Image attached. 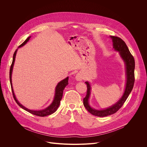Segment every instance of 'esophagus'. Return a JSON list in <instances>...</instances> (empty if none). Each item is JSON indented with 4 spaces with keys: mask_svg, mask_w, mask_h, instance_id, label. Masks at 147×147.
Returning a JSON list of instances; mask_svg holds the SVG:
<instances>
[{
    "mask_svg": "<svg viewBox=\"0 0 147 147\" xmlns=\"http://www.w3.org/2000/svg\"><path fill=\"white\" fill-rule=\"evenodd\" d=\"M83 75L81 73H78L76 76V80L77 81H82V80L83 79Z\"/></svg>",
    "mask_w": 147,
    "mask_h": 147,
    "instance_id": "esophagus-1",
    "label": "esophagus"
}]
</instances>
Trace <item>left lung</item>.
Listing matches in <instances>:
<instances>
[{
  "mask_svg": "<svg viewBox=\"0 0 147 147\" xmlns=\"http://www.w3.org/2000/svg\"><path fill=\"white\" fill-rule=\"evenodd\" d=\"M113 41V48L115 51L119 52L120 57L125 64L126 71V85L123 95L121 98L114 105L109 108L96 110L93 109L89 103V99L90 94L91 86L89 82L86 81L85 83L87 86V92L85 97L83 99V104L86 109L91 114L100 117H104L112 115L119 110L126 100L129 95L131 92L134 83V68L135 62L133 57L130 53L129 48L126 43L121 38L116 36H110Z\"/></svg>",
  "mask_w": 147,
  "mask_h": 147,
  "instance_id": "8db88e82",
  "label": "left lung"
}]
</instances>
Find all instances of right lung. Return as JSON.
Segmentation results:
<instances>
[{"mask_svg": "<svg viewBox=\"0 0 147 147\" xmlns=\"http://www.w3.org/2000/svg\"><path fill=\"white\" fill-rule=\"evenodd\" d=\"M31 37V36L28 37L25 41L21 44L18 48L16 50L15 53H14L13 55V62H12V64L11 65L10 67V84H11V90H12V93H13V95L14 97V99L15 100V101L16 102V103H17V105L21 107L22 109L25 110V111L30 113L32 114L37 115V116H39V117H45L49 115H51L53 113H54L58 109V108L59 106L60 105V102L61 100H62V96H63V90L65 89V88L69 84L68 83V80H69V77H66V78H65L64 80H62L61 81H60L57 85L56 88H55V96H54V100L53 101V102L51 103V104L48 107H47V108L43 109V110H30L28 109L27 108H26L25 106H24L23 105H22L17 99L16 97L15 96L14 92V90H13V85H12V80H11V76H12V73H13V66L14 65V62H15V59H16V56L17 54V52L18 49L19 48L22 47V46H24V45H25L27 42L29 40L30 38Z\"/></svg>", "mask_w": 147, "mask_h": 147, "instance_id": "add662e5", "label": "right lung"}]
</instances>
